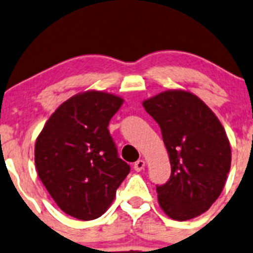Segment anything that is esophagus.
Masks as SVG:
<instances>
[{
	"label": "esophagus",
	"mask_w": 253,
	"mask_h": 253,
	"mask_svg": "<svg viewBox=\"0 0 253 253\" xmlns=\"http://www.w3.org/2000/svg\"><path fill=\"white\" fill-rule=\"evenodd\" d=\"M144 168H145V162H144V160H142V159L137 160V162L134 163V165H133V169L136 170V171H142Z\"/></svg>",
	"instance_id": "1"
}]
</instances>
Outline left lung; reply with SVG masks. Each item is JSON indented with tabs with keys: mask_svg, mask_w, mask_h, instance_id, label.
<instances>
[{
	"mask_svg": "<svg viewBox=\"0 0 253 253\" xmlns=\"http://www.w3.org/2000/svg\"><path fill=\"white\" fill-rule=\"evenodd\" d=\"M159 124L171 176L158 186V202L169 218L200 216L218 200L231 165V148L223 125L197 95L170 89L143 100Z\"/></svg>",
	"mask_w": 253,
	"mask_h": 253,
	"instance_id": "obj_1",
	"label": "left lung"
}]
</instances>
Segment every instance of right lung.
<instances>
[{
	"instance_id": "obj_1",
	"label": "right lung",
	"mask_w": 253,
	"mask_h": 253,
	"mask_svg": "<svg viewBox=\"0 0 253 253\" xmlns=\"http://www.w3.org/2000/svg\"><path fill=\"white\" fill-rule=\"evenodd\" d=\"M122 104L106 91L76 94L48 117L35 142L38 176L61 211L79 220L103 215L129 172L108 129Z\"/></svg>"
}]
</instances>
